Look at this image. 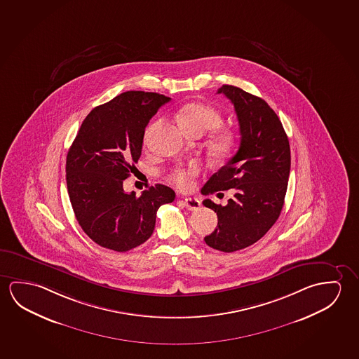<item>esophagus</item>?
Segmentation results:
<instances>
[{
  "instance_id": "esophagus-1",
  "label": "esophagus",
  "mask_w": 359,
  "mask_h": 359,
  "mask_svg": "<svg viewBox=\"0 0 359 359\" xmlns=\"http://www.w3.org/2000/svg\"><path fill=\"white\" fill-rule=\"evenodd\" d=\"M183 205L189 211H197L199 205H201V202L197 198H184L183 199Z\"/></svg>"
}]
</instances>
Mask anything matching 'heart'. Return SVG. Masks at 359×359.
Listing matches in <instances>:
<instances>
[{
    "label": "heart",
    "mask_w": 359,
    "mask_h": 359,
    "mask_svg": "<svg viewBox=\"0 0 359 359\" xmlns=\"http://www.w3.org/2000/svg\"><path fill=\"white\" fill-rule=\"evenodd\" d=\"M180 125L188 135H203L205 132L217 130L222 125V114L211 104L202 102H192L184 104L178 111ZM152 132V127L146 131V140ZM212 146L217 154H226L232 151L234 146L233 133L228 130H217L212 137ZM199 165L197 163L178 168L171 172L170 180L177 187L188 189L194 184V177L198 175Z\"/></svg>",
    "instance_id": "1"
}]
</instances>
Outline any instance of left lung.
I'll use <instances>...</instances> for the list:
<instances>
[{
  "label": "left lung",
  "mask_w": 359,
  "mask_h": 359,
  "mask_svg": "<svg viewBox=\"0 0 359 359\" xmlns=\"http://www.w3.org/2000/svg\"><path fill=\"white\" fill-rule=\"evenodd\" d=\"M217 93L233 103L241 143L201 192L207 196L234 189L226 205L203 201L218 217L216 229L205 242L229 253L256 243L278 219L288 186L290 148L278 116L264 100L231 85H223Z\"/></svg>",
  "instance_id": "left-lung-1"
}]
</instances>
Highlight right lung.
<instances>
[{
  "mask_svg": "<svg viewBox=\"0 0 359 359\" xmlns=\"http://www.w3.org/2000/svg\"><path fill=\"white\" fill-rule=\"evenodd\" d=\"M171 98L127 91L87 114L66 161L69 201L81 228L103 248L127 252L154 233L156 213L176 197L156 184L126 194L123 181L136 170L148 122Z\"/></svg>",
  "mask_w": 359,
  "mask_h": 359,
  "instance_id": "right-lung-1",
  "label": "right lung"
}]
</instances>
